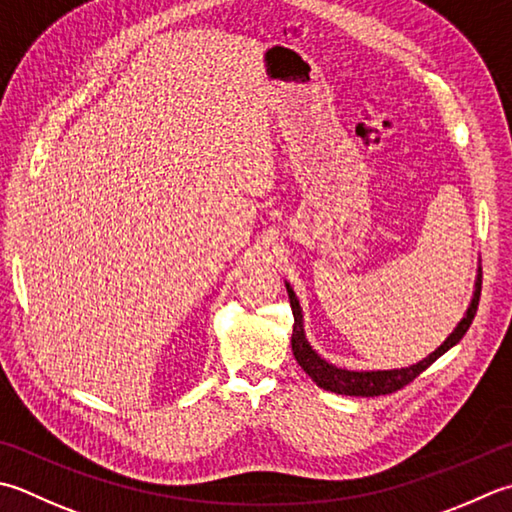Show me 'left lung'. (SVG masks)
<instances>
[{"mask_svg":"<svg viewBox=\"0 0 512 512\" xmlns=\"http://www.w3.org/2000/svg\"><path fill=\"white\" fill-rule=\"evenodd\" d=\"M286 290H288L290 308H293V317H295L293 339H290V344H293V355L297 359V364L306 370V375L313 379L319 388L330 390V393L350 395V397H377V395L395 393V390L413 382V379L422 375L424 370L435 362V359L442 357L446 350L453 348L459 339L466 335V330L470 328V324H473L475 313H477L479 295H482V268H479L475 293H473V299H470L466 315L462 317V322L457 324L453 333L446 337V342L439 346L435 353H430L426 359H422V362H417L408 368H393V370H346V368H337L333 364H328L326 359L319 357L313 350V346L308 344V339L304 335L302 308H299L297 297L288 282H286Z\"/></svg>","mask_w":512,"mask_h":512,"instance_id":"obj_1","label":"left lung"}]
</instances>
